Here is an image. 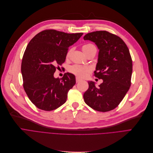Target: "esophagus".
Wrapping results in <instances>:
<instances>
[{
  "label": "esophagus",
  "mask_w": 153,
  "mask_h": 153,
  "mask_svg": "<svg viewBox=\"0 0 153 153\" xmlns=\"http://www.w3.org/2000/svg\"><path fill=\"white\" fill-rule=\"evenodd\" d=\"M81 81H82V79H79L78 77H76V83H78V82H81Z\"/></svg>",
  "instance_id": "esophagus-1"
}]
</instances>
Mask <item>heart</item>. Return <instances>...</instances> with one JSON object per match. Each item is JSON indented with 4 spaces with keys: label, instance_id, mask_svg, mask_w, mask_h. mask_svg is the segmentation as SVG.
<instances>
[{
    "label": "heart",
    "instance_id": "heart-1",
    "mask_svg": "<svg viewBox=\"0 0 153 153\" xmlns=\"http://www.w3.org/2000/svg\"><path fill=\"white\" fill-rule=\"evenodd\" d=\"M95 47L91 43H88V44H85L82 47V50L85 52H86L87 50H88L89 49ZM71 50H69L68 52L67 53V56H68L70 54ZM68 70L71 74H74L78 78H85L88 74H89L90 72L91 71V67L89 66H82V65H72V66L68 68Z\"/></svg>",
    "mask_w": 153,
    "mask_h": 153
}]
</instances>
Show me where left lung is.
I'll use <instances>...</instances> for the list:
<instances>
[{
	"mask_svg": "<svg viewBox=\"0 0 153 153\" xmlns=\"http://www.w3.org/2000/svg\"><path fill=\"white\" fill-rule=\"evenodd\" d=\"M83 39L95 43L100 50L94 75L103 80L98 88L88 82L85 102L98 111H111L119 105L131 83L133 62L129 49L120 37L105 30L88 33Z\"/></svg>",
	"mask_w": 153,
	"mask_h": 153,
	"instance_id": "8db88e82",
	"label": "left lung"
}]
</instances>
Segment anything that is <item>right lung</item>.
Listing matches in <instances>:
<instances>
[{"instance_id":"1","label":"right lung","mask_w":153,"mask_h":153,"mask_svg":"<svg viewBox=\"0 0 153 153\" xmlns=\"http://www.w3.org/2000/svg\"><path fill=\"white\" fill-rule=\"evenodd\" d=\"M83 33H67L47 29L36 35L25 50L21 65L23 86L32 103L40 110L52 111L66 102L75 76L65 73L55 78L54 73L65 61L70 46Z\"/></svg>"}]
</instances>
